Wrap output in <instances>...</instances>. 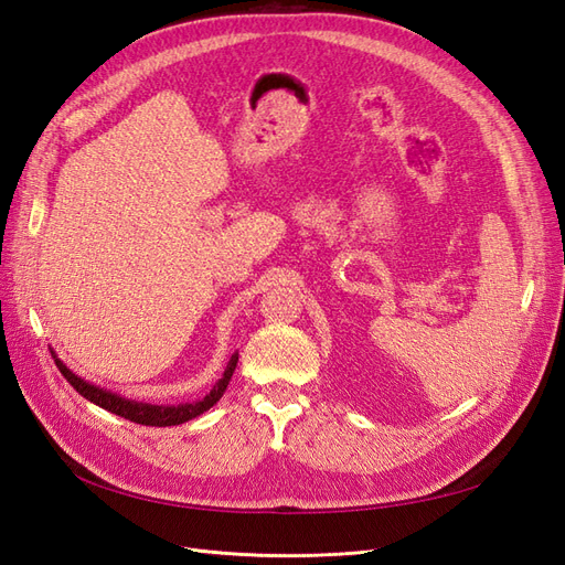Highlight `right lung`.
Here are the masks:
<instances>
[{"instance_id":"add662e5","label":"right lung","mask_w":565,"mask_h":565,"mask_svg":"<svg viewBox=\"0 0 565 565\" xmlns=\"http://www.w3.org/2000/svg\"><path fill=\"white\" fill-rule=\"evenodd\" d=\"M51 355H54V361H56L63 377L71 382V386L79 393V396L92 401L98 407L108 409V413H113V415H119V417H125L129 422L146 424V426H177V424H183V422L193 419V417H198L202 413H207V409L212 405H216V401L226 393V386H228L233 372H235V365H237V353H233L226 370H224V374H221V380L212 386V391L207 393V396L200 398V401L179 403V405H152V403H143V401L125 398V396H119V393H115L110 388L96 386V384H92L87 380H82V377H77V374L71 367H67L61 361V358L56 355V351H51Z\"/></svg>"}]
</instances>
